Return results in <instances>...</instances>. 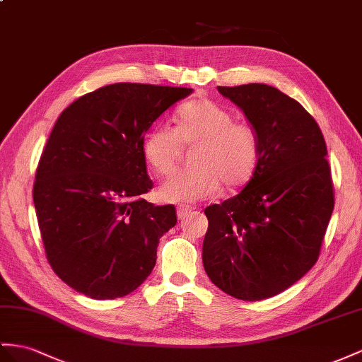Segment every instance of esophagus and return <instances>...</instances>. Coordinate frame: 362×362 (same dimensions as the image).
I'll return each mask as SVG.
<instances>
[{"label": "esophagus", "instance_id": "obj_1", "mask_svg": "<svg viewBox=\"0 0 362 362\" xmlns=\"http://www.w3.org/2000/svg\"><path fill=\"white\" fill-rule=\"evenodd\" d=\"M192 211H194V208H192V206H185V205H180V206L177 208V217H179V220L187 218L189 214H192Z\"/></svg>", "mask_w": 362, "mask_h": 362}]
</instances>
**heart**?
Listing matches in <instances>:
<instances>
[{
  "instance_id": "obj_1",
  "label": "heart",
  "mask_w": 362,
  "mask_h": 362,
  "mask_svg": "<svg viewBox=\"0 0 362 362\" xmlns=\"http://www.w3.org/2000/svg\"><path fill=\"white\" fill-rule=\"evenodd\" d=\"M234 115L208 98L185 102L175 111L174 128L156 125L146 133L142 154L146 165L160 175L177 165L183 146H194L196 166L173 174L159 188V199L192 203L217 196L223 187L240 188L252 179L260 162L262 145L255 129L234 122Z\"/></svg>"
}]
</instances>
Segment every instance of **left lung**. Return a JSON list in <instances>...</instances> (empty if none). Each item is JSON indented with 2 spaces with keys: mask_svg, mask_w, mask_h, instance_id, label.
<instances>
[{
  "mask_svg": "<svg viewBox=\"0 0 362 362\" xmlns=\"http://www.w3.org/2000/svg\"><path fill=\"white\" fill-rule=\"evenodd\" d=\"M260 137L252 179L205 209L203 266L218 289L243 301L271 298L317 263L335 205L318 124L278 88L218 87Z\"/></svg>",
  "mask_w": 362,
  "mask_h": 362,
  "instance_id": "8db88e82",
  "label": "left lung"
}]
</instances>
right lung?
<instances>
[{
	"label": "right lung",
	"instance_id": "1",
	"mask_svg": "<svg viewBox=\"0 0 362 362\" xmlns=\"http://www.w3.org/2000/svg\"><path fill=\"white\" fill-rule=\"evenodd\" d=\"M192 88L105 86L62 111L45 144L33 203L47 260L71 289L95 300L136 291L151 274L174 205L141 196L153 188L142 154L154 120Z\"/></svg>",
	"mask_w": 362,
	"mask_h": 362
}]
</instances>
